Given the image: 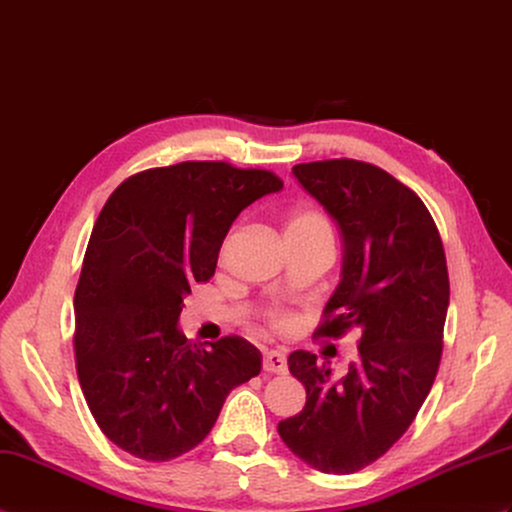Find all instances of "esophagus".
I'll return each instance as SVG.
<instances>
[{
  "label": "esophagus",
  "mask_w": 512,
  "mask_h": 512,
  "mask_svg": "<svg viewBox=\"0 0 512 512\" xmlns=\"http://www.w3.org/2000/svg\"><path fill=\"white\" fill-rule=\"evenodd\" d=\"M264 371L266 373H275V375H285V373H288V360H285V353H281V351H268L264 355Z\"/></svg>",
  "instance_id": "34e87169"
}]
</instances>
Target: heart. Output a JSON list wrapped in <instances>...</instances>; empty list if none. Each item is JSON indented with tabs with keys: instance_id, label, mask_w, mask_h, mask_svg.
Listing matches in <instances>:
<instances>
[{
	"instance_id": "obj_1",
	"label": "heart",
	"mask_w": 512,
	"mask_h": 512,
	"mask_svg": "<svg viewBox=\"0 0 512 512\" xmlns=\"http://www.w3.org/2000/svg\"><path fill=\"white\" fill-rule=\"evenodd\" d=\"M285 237H331L327 218L314 207H294L285 218ZM266 323L275 331H290L292 318L285 314H268Z\"/></svg>"
}]
</instances>
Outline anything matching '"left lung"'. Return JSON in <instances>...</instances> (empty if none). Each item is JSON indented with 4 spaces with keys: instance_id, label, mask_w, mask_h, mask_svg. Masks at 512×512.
Returning a JSON list of instances; mask_svg holds the SVG:
<instances>
[{
    "instance_id": "8db88e82",
    "label": "left lung",
    "mask_w": 512,
    "mask_h": 512,
    "mask_svg": "<svg viewBox=\"0 0 512 512\" xmlns=\"http://www.w3.org/2000/svg\"><path fill=\"white\" fill-rule=\"evenodd\" d=\"M342 233V279L316 338L358 331V360L338 382L329 364L294 351L305 408L277 425L296 456L323 473H355L406 434L430 395L449 305L445 248L410 187L373 163L327 159L292 168Z\"/></svg>"
}]
</instances>
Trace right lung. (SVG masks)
<instances>
[{
    "label": "right lung",
    "mask_w": 512,
    "mask_h": 512,
    "mask_svg": "<svg viewBox=\"0 0 512 512\" xmlns=\"http://www.w3.org/2000/svg\"><path fill=\"white\" fill-rule=\"evenodd\" d=\"M281 187L270 170L183 161L128 176L104 202L74 294L76 371L95 423L130 456L187 454L229 392L259 375L248 340L189 342L176 323L233 220Z\"/></svg>",
    "instance_id": "1"
}]
</instances>
